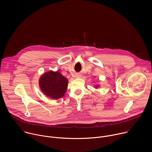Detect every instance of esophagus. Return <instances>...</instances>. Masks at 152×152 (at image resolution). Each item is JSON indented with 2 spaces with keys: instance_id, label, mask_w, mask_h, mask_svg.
Returning a JSON list of instances; mask_svg holds the SVG:
<instances>
[{
  "instance_id": "obj_1",
  "label": "esophagus",
  "mask_w": 152,
  "mask_h": 152,
  "mask_svg": "<svg viewBox=\"0 0 152 152\" xmlns=\"http://www.w3.org/2000/svg\"><path fill=\"white\" fill-rule=\"evenodd\" d=\"M81 75H76V77H77V78H80V77H81Z\"/></svg>"
}]
</instances>
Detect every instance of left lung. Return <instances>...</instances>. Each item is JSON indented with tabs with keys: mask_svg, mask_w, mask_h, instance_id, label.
<instances>
[{
	"mask_svg": "<svg viewBox=\"0 0 152 152\" xmlns=\"http://www.w3.org/2000/svg\"><path fill=\"white\" fill-rule=\"evenodd\" d=\"M99 85H96V86H95V88H98L99 87Z\"/></svg>",
	"mask_w": 152,
	"mask_h": 152,
	"instance_id": "8db88e82",
	"label": "left lung"
}]
</instances>
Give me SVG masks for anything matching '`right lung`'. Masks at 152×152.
<instances>
[{"label": "right lung", "instance_id": "right-lung-1", "mask_svg": "<svg viewBox=\"0 0 152 152\" xmlns=\"http://www.w3.org/2000/svg\"><path fill=\"white\" fill-rule=\"evenodd\" d=\"M68 82L67 79L59 72L49 71L40 76L39 86L41 91L47 97L56 100L64 96Z\"/></svg>", "mask_w": 152, "mask_h": 152}]
</instances>
